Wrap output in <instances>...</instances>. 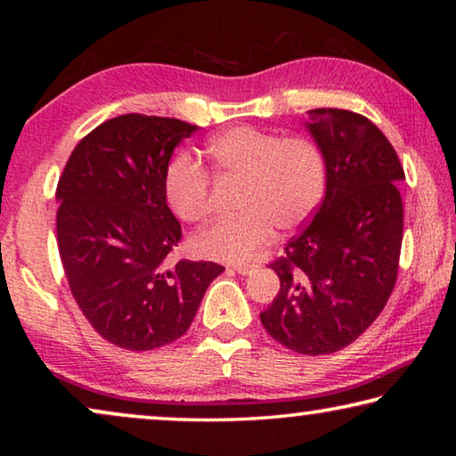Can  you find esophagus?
I'll list each match as a JSON object with an SVG mask.
<instances>
[{"mask_svg": "<svg viewBox=\"0 0 456 456\" xmlns=\"http://www.w3.org/2000/svg\"><path fill=\"white\" fill-rule=\"evenodd\" d=\"M233 269H235L239 275H247V273H251L253 269H256V265H251V264H237V265H233Z\"/></svg>", "mask_w": 456, "mask_h": 456, "instance_id": "34e87169", "label": "esophagus"}]
</instances>
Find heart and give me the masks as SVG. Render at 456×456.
Segmentation results:
<instances>
[{"label":"heart","mask_w":456,"mask_h":456,"mask_svg":"<svg viewBox=\"0 0 456 456\" xmlns=\"http://www.w3.org/2000/svg\"><path fill=\"white\" fill-rule=\"evenodd\" d=\"M217 179H241V213L213 221L192 237L197 256L243 261L273 241L275 231L291 233L320 209L328 191V159L318 141L281 136L257 126H233L205 146ZM191 154H176L165 171V197L187 223L211 213L213 176Z\"/></svg>","instance_id":"1"}]
</instances>
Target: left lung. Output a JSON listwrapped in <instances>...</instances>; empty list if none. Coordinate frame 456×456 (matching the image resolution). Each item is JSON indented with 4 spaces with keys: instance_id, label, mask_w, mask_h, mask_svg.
<instances>
[{
    "instance_id": "1",
    "label": "left lung",
    "mask_w": 456,
    "mask_h": 456,
    "mask_svg": "<svg viewBox=\"0 0 456 456\" xmlns=\"http://www.w3.org/2000/svg\"><path fill=\"white\" fill-rule=\"evenodd\" d=\"M307 118L328 159V191L285 256L269 264L280 293L261 323L288 350L322 356L364 334L395 289L404 168L382 130L362 114L315 108Z\"/></svg>"
}]
</instances>
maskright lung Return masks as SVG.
<instances>
[{
  "mask_svg": "<svg viewBox=\"0 0 456 456\" xmlns=\"http://www.w3.org/2000/svg\"><path fill=\"white\" fill-rule=\"evenodd\" d=\"M197 126L122 114L76 144L56 189L58 249L76 304L106 342L160 348L189 330L213 261L168 264L181 223L167 205L165 171Z\"/></svg>",
  "mask_w": 456,
  "mask_h": 456,
  "instance_id": "add662e5",
  "label": "right lung"
}]
</instances>
